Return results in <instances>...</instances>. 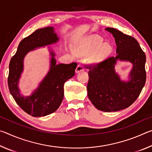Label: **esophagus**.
Here are the masks:
<instances>
[{
    "instance_id": "obj_1",
    "label": "esophagus",
    "mask_w": 152,
    "mask_h": 152,
    "mask_svg": "<svg viewBox=\"0 0 152 152\" xmlns=\"http://www.w3.org/2000/svg\"><path fill=\"white\" fill-rule=\"evenodd\" d=\"M84 66L81 65V64H78V66H77L76 68V73H78L80 72H82V71H84Z\"/></svg>"
}]
</instances>
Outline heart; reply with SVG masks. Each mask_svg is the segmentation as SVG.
<instances>
[{
    "label": "heart",
    "mask_w": 152,
    "mask_h": 152,
    "mask_svg": "<svg viewBox=\"0 0 152 152\" xmlns=\"http://www.w3.org/2000/svg\"><path fill=\"white\" fill-rule=\"evenodd\" d=\"M74 51L79 55H85L90 52L88 60L92 64H98L104 61L110 55L113 48L110 43L103 42L99 35H92L84 38L74 45Z\"/></svg>",
    "instance_id": "heart-1"
}]
</instances>
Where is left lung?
<instances>
[{"instance_id": "left-lung-1", "label": "left lung", "mask_w": 152, "mask_h": 152, "mask_svg": "<svg viewBox=\"0 0 152 152\" xmlns=\"http://www.w3.org/2000/svg\"><path fill=\"white\" fill-rule=\"evenodd\" d=\"M117 45V56L110 57L89 69L88 96L97 109L104 112L118 111L132 105L140 94L146 80V57L135 38L114 28L107 27ZM117 60L133 64L130 80L123 81L115 72Z\"/></svg>"}]
</instances>
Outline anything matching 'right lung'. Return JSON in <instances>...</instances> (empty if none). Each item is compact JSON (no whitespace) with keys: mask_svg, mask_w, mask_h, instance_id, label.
<instances>
[{"mask_svg":"<svg viewBox=\"0 0 152 152\" xmlns=\"http://www.w3.org/2000/svg\"><path fill=\"white\" fill-rule=\"evenodd\" d=\"M58 40L59 37L53 27L37 29L20 42L16 53L10 61L8 77L9 91L18 105L33 117H44L55 112L64 99V83L75 74L76 62L56 64L55 53L50 51V68L47 75L29 96H25L20 94L18 84L23 71L25 56L37 48L53 44Z\"/></svg>","mask_w":152,"mask_h":152,"instance_id":"add662e5","label":"right lung"}]
</instances>
